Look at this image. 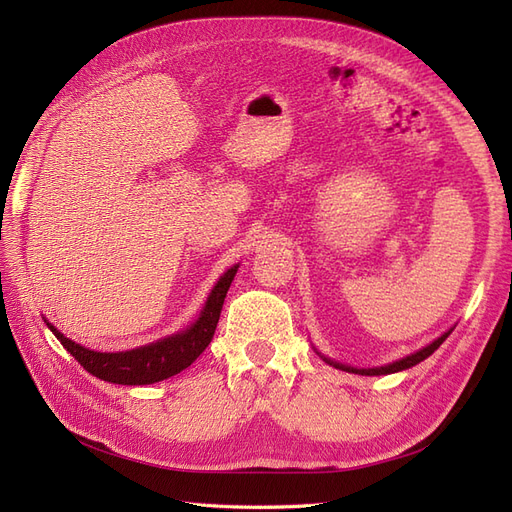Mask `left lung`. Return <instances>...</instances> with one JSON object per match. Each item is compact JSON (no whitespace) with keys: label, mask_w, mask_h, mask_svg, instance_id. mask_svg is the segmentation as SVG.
I'll list each match as a JSON object with an SVG mask.
<instances>
[{"label":"left lung","mask_w":512,"mask_h":512,"mask_svg":"<svg viewBox=\"0 0 512 512\" xmlns=\"http://www.w3.org/2000/svg\"><path fill=\"white\" fill-rule=\"evenodd\" d=\"M453 333V329L451 331H446L444 335H440L438 339H433V342L429 344V346H425V348H421L418 352H414V354H410V356H404V359H399V361H393V363H389V365H384V367H369V369H356V367H348V365H342V363H335V361H331V359H327V356H322L324 361H327L329 365H333V367H337V369H344V371H350V374H361V376H386V374H395V371H404V369H410V367H414L416 363H421V361H425L427 356H431L433 352H436L440 346H442V342L444 339Z\"/></svg>","instance_id":"8db88e82"}]
</instances>
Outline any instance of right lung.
<instances>
[{"label":"right lung","mask_w":512,"mask_h":512,"mask_svg":"<svg viewBox=\"0 0 512 512\" xmlns=\"http://www.w3.org/2000/svg\"><path fill=\"white\" fill-rule=\"evenodd\" d=\"M237 269L239 265L230 267L220 277V282L213 286L209 294L203 312H200L198 320L190 329L158 339V342H153L149 346H141L126 352H96L72 342L64 333H59L49 320L44 322L59 339L61 346H64L91 376L113 384H153L179 374L185 367H190L211 344L215 327H218V320L222 314L226 292L232 280H235Z\"/></svg>","instance_id":"obj_1"}]
</instances>
